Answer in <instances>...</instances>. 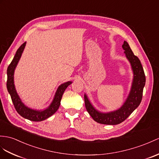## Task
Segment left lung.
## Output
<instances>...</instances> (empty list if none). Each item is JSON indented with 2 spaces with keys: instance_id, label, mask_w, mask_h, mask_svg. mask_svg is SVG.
Wrapping results in <instances>:
<instances>
[{
  "instance_id": "left-lung-1",
  "label": "left lung",
  "mask_w": 159,
  "mask_h": 159,
  "mask_svg": "<svg viewBox=\"0 0 159 159\" xmlns=\"http://www.w3.org/2000/svg\"><path fill=\"white\" fill-rule=\"evenodd\" d=\"M122 47L125 50L124 53L125 54L127 59H128L131 64L134 73V78L129 94L121 107L109 113H101L92 106L86 94H84L85 106L88 113L90 115L95 121L101 124L117 125L122 123L140 105L142 101L143 89H144L146 82L144 69H143L140 59L134 55L126 41L123 42Z\"/></svg>"
}]
</instances>
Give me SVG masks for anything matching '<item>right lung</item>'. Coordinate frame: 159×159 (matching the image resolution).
<instances>
[{
    "mask_svg": "<svg viewBox=\"0 0 159 159\" xmlns=\"http://www.w3.org/2000/svg\"><path fill=\"white\" fill-rule=\"evenodd\" d=\"M26 42H24L20 47H19L16 53H15V57L13 61L9 65L7 68V88L9 94L11 95V100L14 104V107L16 109L17 113L20 115L21 117L25 119H27L32 121H42L50 117L59 109L61 104V100L62 98L63 93L68 86L70 85L72 82H65L62 84L57 88V90L55 93V97L53 98L52 102L50 104V106L46 108L44 110L37 111L32 109L30 108L26 107L25 104L22 102L21 98L17 94V92L15 90V84H14V71L15 67H17L18 62L20 59L21 57L22 52L24 51V48L25 46Z\"/></svg>",
    "mask_w": 159,
    "mask_h": 159,
    "instance_id": "obj_1",
    "label": "right lung"
}]
</instances>
